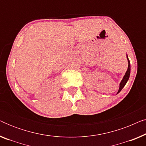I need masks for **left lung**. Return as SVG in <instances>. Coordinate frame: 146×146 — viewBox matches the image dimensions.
Here are the masks:
<instances>
[{
	"label": "left lung",
	"instance_id": "8db88e82",
	"mask_svg": "<svg viewBox=\"0 0 146 146\" xmlns=\"http://www.w3.org/2000/svg\"><path fill=\"white\" fill-rule=\"evenodd\" d=\"M127 60H128V68H127L126 72H125V74L124 75V76H123V78L122 79V80H121L120 84H119V88L118 92L117 93H119V92L121 90V89L124 87V86L125 85V84L127 83V82L129 78V74H130V63H129L128 58H127Z\"/></svg>",
	"mask_w": 146,
	"mask_h": 146
}]
</instances>
